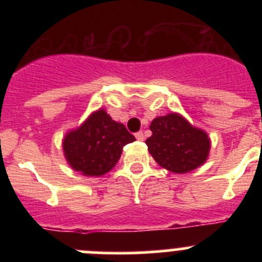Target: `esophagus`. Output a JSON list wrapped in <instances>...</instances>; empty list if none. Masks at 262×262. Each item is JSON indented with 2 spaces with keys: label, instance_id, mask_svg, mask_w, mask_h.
Segmentation results:
<instances>
[{
  "label": "esophagus",
  "instance_id": "esophagus-1",
  "mask_svg": "<svg viewBox=\"0 0 262 262\" xmlns=\"http://www.w3.org/2000/svg\"><path fill=\"white\" fill-rule=\"evenodd\" d=\"M136 138L141 142L144 141V134L142 132H138V133H136Z\"/></svg>",
  "mask_w": 262,
  "mask_h": 262
}]
</instances>
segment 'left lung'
<instances>
[{
  "instance_id": "obj_1",
  "label": "left lung",
  "mask_w": 262,
  "mask_h": 262,
  "mask_svg": "<svg viewBox=\"0 0 262 262\" xmlns=\"http://www.w3.org/2000/svg\"><path fill=\"white\" fill-rule=\"evenodd\" d=\"M152 136L146 141L156 162L175 173H186L205 162L210 141L207 133L194 128L179 114L156 118L150 123Z\"/></svg>"
}]
</instances>
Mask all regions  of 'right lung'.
Masks as SVG:
<instances>
[{"label": "right lung", "instance_id": "add662e5", "mask_svg": "<svg viewBox=\"0 0 262 262\" xmlns=\"http://www.w3.org/2000/svg\"><path fill=\"white\" fill-rule=\"evenodd\" d=\"M134 141L123 124L101 109L66 136L63 150L73 170L86 176H101L116 165L123 147Z\"/></svg>", "mask_w": 262, "mask_h": 262}]
</instances>
